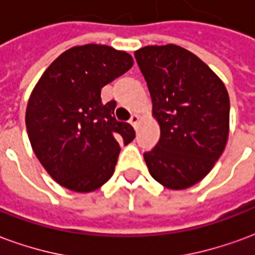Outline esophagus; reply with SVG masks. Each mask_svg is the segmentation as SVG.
<instances>
[{"instance_id": "obj_1", "label": "esophagus", "mask_w": 255, "mask_h": 255, "mask_svg": "<svg viewBox=\"0 0 255 255\" xmlns=\"http://www.w3.org/2000/svg\"><path fill=\"white\" fill-rule=\"evenodd\" d=\"M129 123H131V126H133V127H136V126H138V123H139V116H138V115H135V113H133L132 116H131V119H129Z\"/></svg>"}]
</instances>
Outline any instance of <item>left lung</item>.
I'll use <instances>...</instances> for the list:
<instances>
[{
	"instance_id": "obj_1",
	"label": "left lung",
	"mask_w": 255,
	"mask_h": 255,
	"mask_svg": "<svg viewBox=\"0 0 255 255\" xmlns=\"http://www.w3.org/2000/svg\"><path fill=\"white\" fill-rule=\"evenodd\" d=\"M160 124L158 143L143 154L155 180L183 190L202 180L223 154L230 127V97L202 60L176 45L135 52Z\"/></svg>"
}]
</instances>
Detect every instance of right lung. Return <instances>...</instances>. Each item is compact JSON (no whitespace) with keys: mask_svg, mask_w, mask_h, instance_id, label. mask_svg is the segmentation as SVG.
Instances as JSON below:
<instances>
[{"mask_svg":"<svg viewBox=\"0 0 255 255\" xmlns=\"http://www.w3.org/2000/svg\"><path fill=\"white\" fill-rule=\"evenodd\" d=\"M132 57L105 45L75 46L57 57L36 83L25 127L47 173L72 191H94L115 172L120 142L135 138L117 122L116 101L102 104L101 90L132 67Z\"/></svg>","mask_w":255,"mask_h":255,"instance_id":"add662e5","label":"right lung"}]
</instances>
